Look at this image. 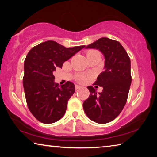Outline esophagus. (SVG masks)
<instances>
[{"label":"esophagus","mask_w":157,"mask_h":157,"mask_svg":"<svg viewBox=\"0 0 157 157\" xmlns=\"http://www.w3.org/2000/svg\"><path fill=\"white\" fill-rule=\"evenodd\" d=\"M82 88L81 86H79V85H78V84H75V89L76 90H79L80 89Z\"/></svg>","instance_id":"34e87169"}]
</instances>
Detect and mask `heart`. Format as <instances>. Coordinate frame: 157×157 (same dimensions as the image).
<instances>
[{"label": "heart", "mask_w": 157, "mask_h": 157, "mask_svg": "<svg viewBox=\"0 0 157 157\" xmlns=\"http://www.w3.org/2000/svg\"><path fill=\"white\" fill-rule=\"evenodd\" d=\"M94 54H100V52H98V50H89V51L87 52L86 55H87V57H89V55H94ZM77 80H78L79 82H82V83H84V82H85L87 80V78L86 76L80 75H79L78 78H77Z\"/></svg>", "instance_id": "1"}]
</instances>
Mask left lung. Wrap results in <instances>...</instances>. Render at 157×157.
I'll use <instances>...</instances> for the list:
<instances>
[{
	"label": "left lung",
	"instance_id": "1",
	"mask_svg": "<svg viewBox=\"0 0 157 157\" xmlns=\"http://www.w3.org/2000/svg\"><path fill=\"white\" fill-rule=\"evenodd\" d=\"M86 48L100 50L105 57V65L94 84L102 86V91L97 94L94 87H87L90 95L83 103L84 112L95 123H109L121 113L127 102L132 82L129 57L118 41L106 37Z\"/></svg>",
	"mask_w": 157,
	"mask_h": 157
}]
</instances>
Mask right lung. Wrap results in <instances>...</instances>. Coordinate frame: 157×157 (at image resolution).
<instances>
[{"label":"right lung","mask_w":157,"mask_h":157,"mask_svg":"<svg viewBox=\"0 0 157 157\" xmlns=\"http://www.w3.org/2000/svg\"><path fill=\"white\" fill-rule=\"evenodd\" d=\"M85 46L66 48L54 41H47L33 47L24 62L23 84L26 102L36 120L53 123L64 115L68 101L75 92L71 82L59 86L54 81L53 72L62 68L66 61Z\"/></svg>","instance_id":"1"}]
</instances>
